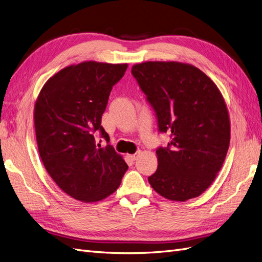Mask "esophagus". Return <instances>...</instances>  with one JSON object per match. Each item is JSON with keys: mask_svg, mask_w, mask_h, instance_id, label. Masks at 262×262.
<instances>
[{"mask_svg": "<svg viewBox=\"0 0 262 262\" xmlns=\"http://www.w3.org/2000/svg\"><path fill=\"white\" fill-rule=\"evenodd\" d=\"M139 155H140L139 152L136 153V154H129V155H128V158H129V160H131V161H136Z\"/></svg>", "mask_w": 262, "mask_h": 262, "instance_id": "obj_1", "label": "esophagus"}]
</instances>
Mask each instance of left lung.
<instances>
[{
	"label": "left lung",
	"mask_w": 262,
	"mask_h": 262,
	"mask_svg": "<svg viewBox=\"0 0 262 262\" xmlns=\"http://www.w3.org/2000/svg\"><path fill=\"white\" fill-rule=\"evenodd\" d=\"M131 73L155 110L160 131L171 137L167 146L156 150L158 166L149 185L171 201L199 196L216 178L231 140L220 90L188 63L147 61L134 64Z\"/></svg>",
	"instance_id": "left-lung-1"
}]
</instances>
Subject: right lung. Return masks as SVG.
<instances>
[{
    "mask_svg": "<svg viewBox=\"0 0 262 262\" xmlns=\"http://www.w3.org/2000/svg\"><path fill=\"white\" fill-rule=\"evenodd\" d=\"M126 63L85 61L59 71L39 93L34 120L37 145L45 168L67 194L92 203L114 193L128 165L112 145L96 144L113 86Z\"/></svg>",
    "mask_w": 262,
    "mask_h": 262,
    "instance_id": "add662e5",
    "label": "right lung"
}]
</instances>
